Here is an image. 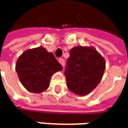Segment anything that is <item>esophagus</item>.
Wrapping results in <instances>:
<instances>
[{
	"mask_svg": "<svg viewBox=\"0 0 128 128\" xmlns=\"http://www.w3.org/2000/svg\"><path fill=\"white\" fill-rule=\"evenodd\" d=\"M59 62H60L61 65H62V67H64V66H65V60H64V59H62V58L59 59Z\"/></svg>",
	"mask_w": 128,
	"mask_h": 128,
	"instance_id": "34e87169",
	"label": "esophagus"
}]
</instances>
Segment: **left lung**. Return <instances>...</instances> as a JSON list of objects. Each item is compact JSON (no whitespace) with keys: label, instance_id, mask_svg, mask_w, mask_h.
<instances>
[{"label":"left lung","instance_id":"obj_1","mask_svg":"<svg viewBox=\"0 0 128 128\" xmlns=\"http://www.w3.org/2000/svg\"><path fill=\"white\" fill-rule=\"evenodd\" d=\"M104 70L105 60L94 48H72L64 73L68 88L76 94L86 95L99 84Z\"/></svg>","mask_w":128,"mask_h":128}]
</instances>
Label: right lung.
<instances>
[{
    "label": "right lung",
    "mask_w": 128,
    "mask_h": 128,
    "mask_svg": "<svg viewBox=\"0 0 128 128\" xmlns=\"http://www.w3.org/2000/svg\"><path fill=\"white\" fill-rule=\"evenodd\" d=\"M62 67L52 52L42 47L25 51L18 58L16 70L19 80L26 90L42 93L50 86L51 76Z\"/></svg>",
    "instance_id": "obj_1"
}]
</instances>
